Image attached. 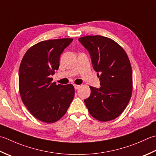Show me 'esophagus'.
Masks as SVG:
<instances>
[{
	"label": "esophagus",
	"instance_id": "34e87169",
	"mask_svg": "<svg viewBox=\"0 0 156 156\" xmlns=\"http://www.w3.org/2000/svg\"><path fill=\"white\" fill-rule=\"evenodd\" d=\"M74 87L75 90H78V89L80 87V85H74Z\"/></svg>",
	"mask_w": 156,
	"mask_h": 156
}]
</instances>
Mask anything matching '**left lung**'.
Listing matches in <instances>:
<instances>
[{
    "label": "left lung",
    "mask_w": 156,
    "mask_h": 156,
    "mask_svg": "<svg viewBox=\"0 0 156 156\" xmlns=\"http://www.w3.org/2000/svg\"><path fill=\"white\" fill-rule=\"evenodd\" d=\"M91 56L94 69L100 77V88L90 86L91 94L84 100L89 112L101 122L122 114L133 90L131 65L126 52L110 38L87 36L79 38Z\"/></svg>",
    "instance_id": "left-lung-1"
}]
</instances>
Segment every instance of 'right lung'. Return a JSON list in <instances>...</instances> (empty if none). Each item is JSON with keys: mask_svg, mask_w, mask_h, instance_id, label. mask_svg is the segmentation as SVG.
<instances>
[{"mask_svg": "<svg viewBox=\"0 0 156 156\" xmlns=\"http://www.w3.org/2000/svg\"><path fill=\"white\" fill-rule=\"evenodd\" d=\"M72 38L42 41L28 49L19 70L22 101L40 121L52 123L65 115L75 96L72 84L56 85L51 76L59 68L60 55Z\"/></svg>", "mask_w": 156, "mask_h": 156, "instance_id": "1", "label": "right lung"}]
</instances>
